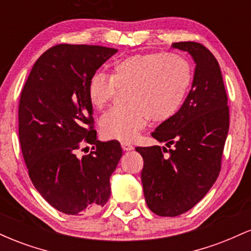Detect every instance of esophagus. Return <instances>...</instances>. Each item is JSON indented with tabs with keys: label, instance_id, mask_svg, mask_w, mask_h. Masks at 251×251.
Wrapping results in <instances>:
<instances>
[{
	"label": "esophagus",
	"instance_id": "obj_1",
	"mask_svg": "<svg viewBox=\"0 0 251 251\" xmlns=\"http://www.w3.org/2000/svg\"><path fill=\"white\" fill-rule=\"evenodd\" d=\"M122 148L124 151H131V150H133V145H132L131 143H127V142H123L122 143Z\"/></svg>",
	"mask_w": 251,
	"mask_h": 251
}]
</instances>
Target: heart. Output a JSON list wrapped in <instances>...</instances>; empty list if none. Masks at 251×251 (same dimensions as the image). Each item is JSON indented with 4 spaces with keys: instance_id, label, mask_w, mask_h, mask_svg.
Masks as SVG:
<instances>
[{
    "instance_id": "b5f03b06",
    "label": "heart",
    "mask_w": 251,
    "mask_h": 251,
    "mask_svg": "<svg viewBox=\"0 0 251 251\" xmlns=\"http://www.w3.org/2000/svg\"><path fill=\"white\" fill-rule=\"evenodd\" d=\"M192 81L188 60L175 53L135 54L112 63L108 77L97 73L87 85V97L96 109H102L114 93L124 88L123 107L109 109L100 120L106 139H134L148 120L163 123L185 99Z\"/></svg>"
}]
</instances>
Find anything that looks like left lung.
<instances>
[{"instance_id": "obj_1", "label": "left lung", "mask_w": 251, "mask_h": 251, "mask_svg": "<svg viewBox=\"0 0 251 251\" xmlns=\"http://www.w3.org/2000/svg\"><path fill=\"white\" fill-rule=\"evenodd\" d=\"M172 47L194 57L192 87L179 111L151 133L170 149L135 148L144 159L146 204L164 217L189 211L208 194L221 172L229 131L227 96L216 57L198 42H176Z\"/></svg>"}]
</instances>
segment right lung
Returning a JSON list of instances; mask_svg holds the SVG:
<instances>
[{"label": "right lung", "instance_id": "add662e5", "mask_svg": "<svg viewBox=\"0 0 251 251\" xmlns=\"http://www.w3.org/2000/svg\"><path fill=\"white\" fill-rule=\"evenodd\" d=\"M117 51L56 45L36 60L22 88L19 137L28 174L40 195L63 214H94L111 195L109 177L123 150L118 140L97 139L87 85ZM82 142L94 151L77 158Z\"/></svg>", "mask_w": 251, "mask_h": 251}]
</instances>
